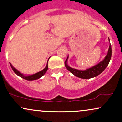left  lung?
Here are the masks:
<instances>
[{
    "label": "left lung",
    "mask_w": 122,
    "mask_h": 122,
    "mask_svg": "<svg viewBox=\"0 0 122 122\" xmlns=\"http://www.w3.org/2000/svg\"><path fill=\"white\" fill-rule=\"evenodd\" d=\"M111 56H112V48H111V45L110 44L108 54L107 55L104 60L102 61L101 62L99 63H98V65L92 67L87 69L86 70H83V71L82 70H77V69H73V68L70 67L67 65L66 63L68 57L65 61V65L66 69L69 71L71 72L72 74H74V76H76L77 77H79V78H83V79H88V78H92V77L97 76L99 74H101L108 65L110 60H111Z\"/></svg>",
    "instance_id": "obj_1"
}]
</instances>
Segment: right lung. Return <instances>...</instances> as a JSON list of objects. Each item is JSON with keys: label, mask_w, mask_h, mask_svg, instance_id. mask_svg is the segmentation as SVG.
Returning a JSON list of instances; mask_svg holds the SVG:
<instances>
[{"label": "right lung", "mask_w": 122, "mask_h": 122, "mask_svg": "<svg viewBox=\"0 0 122 122\" xmlns=\"http://www.w3.org/2000/svg\"><path fill=\"white\" fill-rule=\"evenodd\" d=\"M10 66H11V69H13V70L14 73H15L17 75H18L19 76L21 77V78H24V79L27 80H34L38 79V78H40V77L43 76L45 74V73L46 72L47 70H48V64H47L46 66L45 67V69H43L42 70H41V71L38 72V73H35V74H33V75L28 76H24L23 74H21V73L20 71H18L16 69H15V68L12 66V65H11V63H10Z\"/></svg>", "instance_id": "1"}]
</instances>
